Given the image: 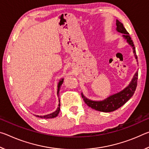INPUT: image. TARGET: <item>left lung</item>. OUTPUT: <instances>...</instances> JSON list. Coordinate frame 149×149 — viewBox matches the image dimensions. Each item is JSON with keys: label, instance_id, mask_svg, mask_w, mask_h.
<instances>
[{"label": "left lung", "instance_id": "8db88e82", "mask_svg": "<svg viewBox=\"0 0 149 149\" xmlns=\"http://www.w3.org/2000/svg\"><path fill=\"white\" fill-rule=\"evenodd\" d=\"M116 30L118 32L123 33V37L127 40L128 43L133 47V52L135 54V58H137V55H136L134 44H133L132 38H131L130 35H129V33L127 31V30L123 27V24L121 23L118 20H116ZM137 79L138 72H136L130 84L127 87L125 88L122 91L110 96V97L107 98V99L102 100V101H93V100H91L85 98L83 94H81L82 98L84 99L85 102L89 107L93 108V109L104 112H112V111H114L118 109L121 107H122L126 102H127L130 99V98L134 94L136 87H137Z\"/></svg>", "mask_w": 149, "mask_h": 149}]
</instances>
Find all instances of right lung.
Instances as JSON below:
<instances>
[{"mask_svg": "<svg viewBox=\"0 0 149 149\" xmlns=\"http://www.w3.org/2000/svg\"><path fill=\"white\" fill-rule=\"evenodd\" d=\"M63 84V79L60 81L59 83H58V91H57V93L58 94L59 93V91H60V87H61L62 84ZM60 104H58V108H57V110L55 111V112H52V114H48V115H45V116H37V117H39V118H46V119H47V118H55L56 117L58 114H59V112H60Z\"/></svg>", "mask_w": 149, "mask_h": 149, "instance_id": "right-lung-1", "label": "right lung"}]
</instances>
